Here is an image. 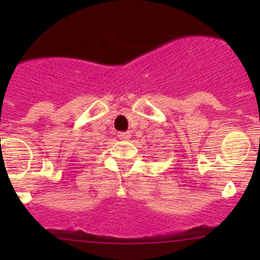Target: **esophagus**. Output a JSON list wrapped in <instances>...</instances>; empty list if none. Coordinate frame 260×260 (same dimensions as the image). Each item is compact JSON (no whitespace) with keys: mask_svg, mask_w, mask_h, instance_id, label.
Here are the masks:
<instances>
[{"mask_svg":"<svg viewBox=\"0 0 260 260\" xmlns=\"http://www.w3.org/2000/svg\"><path fill=\"white\" fill-rule=\"evenodd\" d=\"M118 137H119L120 140L128 141L131 137H132V135H131L129 132H122V133H119V135H118Z\"/></svg>","mask_w":260,"mask_h":260,"instance_id":"34e87169","label":"esophagus"}]
</instances>
